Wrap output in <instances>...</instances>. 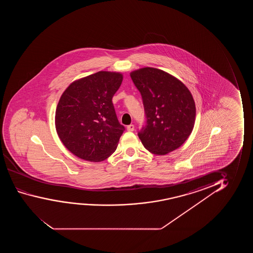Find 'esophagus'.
<instances>
[{"instance_id":"34e87169","label":"esophagus","mask_w":253,"mask_h":253,"mask_svg":"<svg viewBox=\"0 0 253 253\" xmlns=\"http://www.w3.org/2000/svg\"><path fill=\"white\" fill-rule=\"evenodd\" d=\"M134 128H135V126L133 125H129L127 126V130H128V131H133Z\"/></svg>"}]
</instances>
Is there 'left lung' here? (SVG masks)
Wrapping results in <instances>:
<instances>
[{
  "label": "left lung",
  "instance_id": "left-lung-1",
  "mask_svg": "<svg viewBox=\"0 0 253 253\" xmlns=\"http://www.w3.org/2000/svg\"><path fill=\"white\" fill-rule=\"evenodd\" d=\"M142 95L147 124L138 133L142 145L164 156L180 148L194 128V97L180 80L163 70L143 67L130 73Z\"/></svg>",
  "mask_w": 253,
  "mask_h": 253
}]
</instances>
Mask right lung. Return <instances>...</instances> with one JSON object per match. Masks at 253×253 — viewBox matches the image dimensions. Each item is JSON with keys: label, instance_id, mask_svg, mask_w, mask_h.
Here are the masks:
<instances>
[{"label": "right lung", "instance_id": "right-lung-1", "mask_svg": "<svg viewBox=\"0 0 253 253\" xmlns=\"http://www.w3.org/2000/svg\"><path fill=\"white\" fill-rule=\"evenodd\" d=\"M123 79L121 73L100 71L73 81L59 98L56 131L80 159L99 163L116 151L125 127L118 122L112 97Z\"/></svg>", "mask_w": 253, "mask_h": 253}]
</instances>
